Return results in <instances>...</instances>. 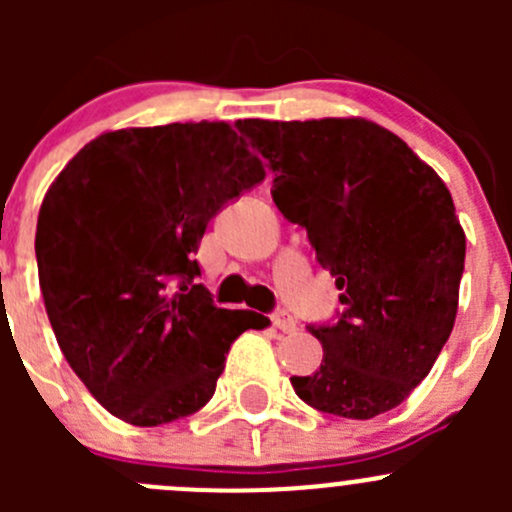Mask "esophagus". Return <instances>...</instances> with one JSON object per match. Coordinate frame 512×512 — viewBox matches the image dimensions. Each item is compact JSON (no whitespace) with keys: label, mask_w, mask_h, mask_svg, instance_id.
<instances>
[{"label":"esophagus","mask_w":512,"mask_h":512,"mask_svg":"<svg viewBox=\"0 0 512 512\" xmlns=\"http://www.w3.org/2000/svg\"><path fill=\"white\" fill-rule=\"evenodd\" d=\"M270 319H272V324L280 329V332H292V329L297 327V322L292 319V314L285 312V309H275V312L270 314Z\"/></svg>","instance_id":"34e87169"}]
</instances>
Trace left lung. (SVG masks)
Returning <instances> with one entry per match:
<instances>
[{
	"instance_id": "obj_1",
	"label": "left lung",
	"mask_w": 512,
	"mask_h": 512,
	"mask_svg": "<svg viewBox=\"0 0 512 512\" xmlns=\"http://www.w3.org/2000/svg\"><path fill=\"white\" fill-rule=\"evenodd\" d=\"M275 173L272 200L307 230L342 312L307 324L322 364L299 399L342 418L396 409L426 379L458 312L466 235L431 165L364 118L237 121Z\"/></svg>"
}]
</instances>
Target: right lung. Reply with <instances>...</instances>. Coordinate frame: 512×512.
<instances>
[{
    "mask_svg": "<svg viewBox=\"0 0 512 512\" xmlns=\"http://www.w3.org/2000/svg\"><path fill=\"white\" fill-rule=\"evenodd\" d=\"M265 180L227 123L123 128L86 143L46 193L36 265L61 352L133 426L203 409L230 344L270 319L220 309L193 260L210 220Z\"/></svg>",
    "mask_w": 512,
    "mask_h": 512,
    "instance_id": "add662e5",
    "label": "right lung"
}]
</instances>
